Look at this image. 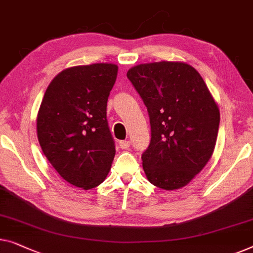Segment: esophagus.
I'll list each match as a JSON object with an SVG mask.
<instances>
[{
  "label": "esophagus",
  "mask_w": 253,
  "mask_h": 253,
  "mask_svg": "<svg viewBox=\"0 0 253 253\" xmlns=\"http://www.w3.org/2000/svg\"><path fill=\"white\" fill-rule=\"evenodd\" d=\"M131 145V141L130 140H123V141H120V147L122 149H127L130 147Z\"/></svg>",
  "instance_id": "1"
}]
</instances>
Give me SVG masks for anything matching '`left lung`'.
I'll return each instance as SVG.
<instances>
[{
    "label": "left lung",
    "mask_w": 253,
    "mask_h": 253,
    "mask_svg": "<svg viewBox=\"0 0 253 253\" xmlns=\"http://www.w3.org/2000/svg\"><path fill=\"white\" fill-rule=\"evenodd\" d=\"M151 121V144L141 155L148 181L184 187L211 159L220 113L202 76L180 61L140 64L126 73Z\"/></svg>",
    "instance_id": "8db88e82"
}]
</instances>
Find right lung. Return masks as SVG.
<instances>
[{"label": "right lung", "mask_w": 253, "mask_h": 253, "mask_svg": "<svg viewBox=\"0 0 253 253\" xmlns=\"http://www.w3.org/2000/svg\"><path fill=\"white\" fill-rule=\"evenodd\" d=\"M119 67L114 64L75 66L47 86L36 127L42 152L60 177L76 187H97L115 156L106 108Z\"/></svg>", "instance_id": "1"}]
</instances>
